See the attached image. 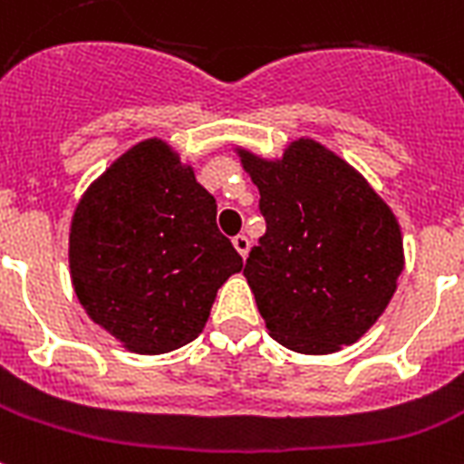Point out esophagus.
<instances>
[{
	"instance_id": "obj_1",
	"label": "esophagus",
	"mask_w": 464,
	"mask_h": 464,
	"mask_svg": "<svg viewBox=\"0 0 464 464\" xmlns=\"http://www.w3.org/2000/svg\"><path fill=\"white\" fill-rule=\"evenodd\" d=\"M233 247L240 252V257H247V252H250V238H247L245 233H238V236L233 238Z\"/></svg>"
}]
</instances>
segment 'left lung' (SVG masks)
I'll return each instance as SVG.
<instances>
[{
  "mask_svg": "<svg viewBox=\"0 0 464 464\" xmlns=\"http://www.w3.org/2000/svg\"><path fill=\"white\" fill-rule=\"evenodd\" d=\"M238 157L266 219L243 274L269 336L303 355L360 341L389 307L405 266L391 207L312 138L293 140L281 160L243 147Z\"/></svg>",
  "mask_w": 464,
  "mask_h": 464,
  "instance_id": "8db88e82",
  "label": "left lung"
}]
</instances>
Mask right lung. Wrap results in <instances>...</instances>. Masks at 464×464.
<instances>
[{
	"label": "right lung",
	"mask_w": 464,
	"mask_h": 464,
	"mask_svg": "<svg viewBox=\"0 0 464 464\" xmlns=\"http://www.w3.org/2000/svg\"><path fill=\"white\" fill-rule=\"evenodd\" d=\"M69 266L92 322L130 353L161 355L202 334L243 257L217 228V199L193 167L169 142L147 138L75 205Z\"/></svg>",
	"instance_id": "obj_1"
}]
</instances>
